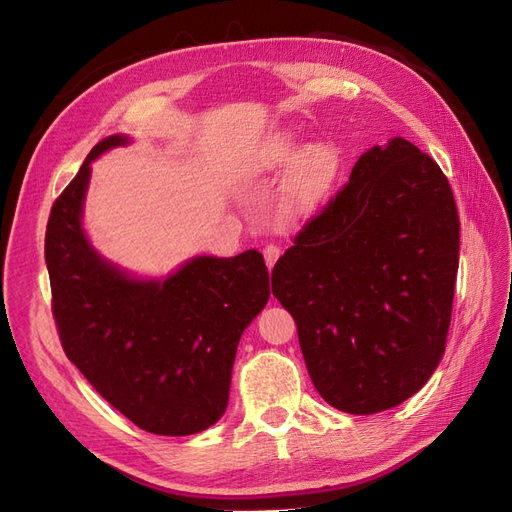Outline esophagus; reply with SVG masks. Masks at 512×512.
Instances as JSON below:
<instances>
[{
    "instance_id": "obj_1",
    "label": "esophagus",
    "mask_w": 512,
    "mask_h": 512,
    "mask_svg": "<svg viewBox=\"0 0 512 512\" xmlns=\"http://www.w3.org/2000/svg\"><path fill=\"white\" fill-rule=\"evenodd\" d=\"M280 254H282V250L275 243H267L265 247H262V256H265V262H267L269 269L275 265V260L280 258Z\"/></svg>"
}]
</instances>
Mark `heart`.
Segmentation results:
<instances>
[{"label":"heart","mask_w":512,"mask_h":512,"mask_svg":"<svg viewBox=\"0 0 512 512\" xmlns=\"http://www.w3.org/2000/svg\"><path fill=\"white\" fill-rule=\"evenodd\" d=\"M292 159L295 162L288 170L284 194L292 209H307L318 203L333 185L339 168H342V153L331 143H316L305 147L297 156V143L284 138L258 153L254 170L256 173H273V170L290 164Z\"/></svg>","instance_id":"obj_1"}]
</instances>
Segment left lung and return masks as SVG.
<instances>
[{
  "label": "left lung",
  "instance_id": "obj_1",
  "mask_svg": "<svg viewBox=\"0 0 512 512\" xmlns=\"http://www.w3.org/2000/svg\"><path fill=\"white\" fill-rule=\"evenodd\" d=\"M457 267L440 166L406 138L365 151L271 271L322 399L376 414L421 391L444 354Z\"/></svg>",
  "mask_w": 512,
  "mask_h": 512
}]
</instances>
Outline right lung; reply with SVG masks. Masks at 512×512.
Instances as JSON below:
<instances>
[{
  "label": "right lung",
  "mask_w": 512,
  "mask_h": 512,
  "mask_svg": "<svg viewBox=\"0 0 512 512\" xmlns=\"http://www.w3.org/2000/svg\"><path fill=\"white\" fill-rule=\"evenodd\" d=\"M89 151L53 203L44 237L61 346L123 416L158 436H190L220 421L241 333L269 301L265 258L198 256L166 280H134L98 256L83 226L89 164L126 145Z\"/></svg>",
  "instance_id": "obj_1"
}]
</instances>
